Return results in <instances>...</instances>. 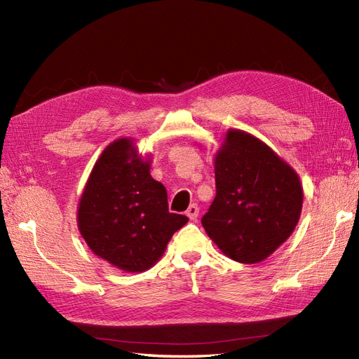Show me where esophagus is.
I'll return each mask as SVG.
<instances>
[{"mask_svg": "<svg viewBox=\"0 0 359 359\" xmlns=\"http://www.w3.org/2000/svg\"><path fill=\"white\" fill-rule=\"evenodd\" d=\"M187 217H188L189 219H192V222H196V219L198 218V206L192 203V205L188 208V210H187Z\"/></svg>", "mask_w": 359, "mask_h": 359, "instance_id": "1", "label": "esophagus"}]
</instances>
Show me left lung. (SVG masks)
<instances>
[{"label":"left lung","instance_id":"1","mask_svg":"<svg viewBox=\"0 0 359 359\" xmlns=\"http://www.w3.org/2000/svg\"><path fill=\"white\" fill-rule=\"evenodd\" d=\"M214 168L217 196L201 224L227 258L262 262L288 240L300 219L303 187L297 171L240 128L226 132Z\"/></svg>","mask_w":359,"mask_h":359}]
</instances>
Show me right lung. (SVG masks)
Instances as JSON below:
<instances>
[{"mask_svg":"<svg viewBox=\"0 0 359 359\" xmlns=\"http://www.w3.org/2000/svg\"><path fill=\"white\" fill-rule=\"evenodd\" d=\"M150 168L151 154L140 153L133 137H118L101 151L77 206L79 232L92 253L127 273L151 269L188 223L170 212L167 189Z\"/></svg>","mask_w":359,"mask_h":359,"instance_id":"1","label":"right lung"}]
</instances>
